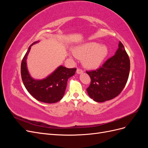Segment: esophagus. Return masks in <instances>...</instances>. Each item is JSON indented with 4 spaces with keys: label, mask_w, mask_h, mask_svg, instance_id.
<instances>
[{
    "label": "esophagus",
    "mask_w": 148,
    "mask_h": 148,
    "mask_svg": "<svg viewBox=\"0 0 148 148\" xmlns=\"http://www.w3.org/2000/svg\"><path fill=\"white\" fill-rule=\"evenodd\" d=\"M83 72V71L82 70L79 69H77V74H81V73H82Z\"/></svg>",
    "instance_id": "1"
}]
</instances>
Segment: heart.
Here are the masks:
<instances>
[{"instance_id": "heart-1", "label": "heart", "mask_w": 148, "mask_h": 148, "mask_svg": "<svg viewBox=\"0 0 148 148\" xmlns=\"http://www.w3.org/2000/svg\"><path fill=\"white\" fill-rule=\"evenodd\" d=\"M108 48L96 42H89L75 49L73 53L76 57L82 59V64L89 69L99 67L108 55Z\"/></svg>"}]
</instances>
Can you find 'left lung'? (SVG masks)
Masks as SVG:
<instances>
[{
	"label": "left lung",
	"instance_id": "1",
	"mask_svg": "<svg viewBox=\"0 0 148 148\" xmlns=\"http://www.w3.org/2000/svg\"><path fill=\"white\" fill-rule=\"evenodd\" d=\"M130 59L122 43L119 41L115 55L96 70L86 71L91 82L86 89L88 96L97 102L117 97L122 92L128 78Z\"/></svg>",
	"mask_w": 148,
	"mask_h": 148
}]
</instances>
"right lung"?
I'll list each match as a JSON object with an SVG mask.
<instances>
[{
    "label": "right lung",
    "instance_id": "right-lung-1",
    "mask_svg": "<svg viewBox=\"0 0 148 148\" xmlns=\"http://www.w3.org/2000/svg\"><path fill=\"white\" fill-rule=\"evenodd\" d=\"M34 42L28 47L21 64L22 81L30 95L40 102L52 104L60 101L65 95L67 81L73 77L76 69H68L60 65L43 79H35L31 77L27 67V57L31 46L39 42Z\"/></svg>",
    "mask_w": 148,
    "mask_h": 148
}]
</instances>
